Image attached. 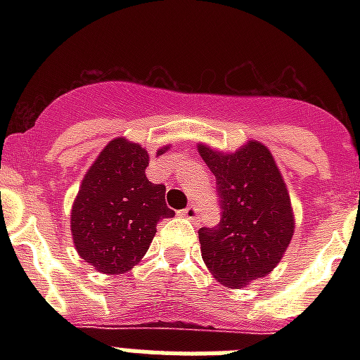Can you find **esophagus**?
Instances as JSON below:
<instances>
[{
	"instance_id": "1",
	"label": "esophagus",
	"mask_w": 360,
	"mask_h": 360,
	"mask_svg": "<svg viewBox=\"0 0 360 360\" xmlns=\"http://www.w3.org/2000/svg\"><path fill=\"white\" fill-rule=\"evenodd\" d=\"M181 217H185V219L188 220H196L198 217H200V209L196 207V205H188L186 209H183V211H179Z\"/></svg>"
}]
</instances>
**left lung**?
<instances>
[{
    "label": "left lung",
    "mask_w": 360,
    "mask_h": 360,
    "mask_svg": "<svg viewBox=\"0 0 360 360\" xmlns=\"http://www.w3.org/2000/svg\"><path fill=\"white\" fill-rule=\"evenodd\" d=\"M217 177L222 213L214 228H200L202 257L220 284L243 288L273 271L290 245L295 220L290 194L273 155L259 141L236 153L200 143Z\"/></svg>",
    "instance_id": "8db88e82"
}]
</instances>
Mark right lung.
Masks as SVG:
<instances>
[{"label":"right lung","instance_id":"add662e5","mask_svg":"<svg viewBox=\"0 0 360 360\" xmlns=\"http://www.w3.org/2000/svg\"><path fill=\"white\" fill-rule=\"evenodd\" d=\"M147 166L149 155L140 143L115 138L82 179L70 231L82 259L98 273L130 271L146 256L158 222L175 214L164 200L166 186L146 177Z\"/></svg>","mask_w":360,"mask_h":360}]
</instances>
